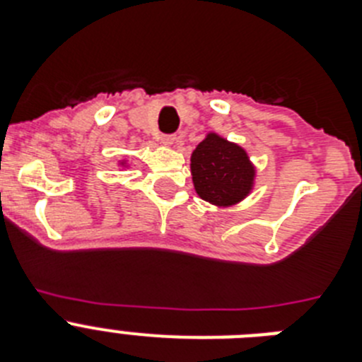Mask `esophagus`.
<instances>
[{
  "mask_svg": "<svg viewBox=\"0 0 362 362\" xmlns=\"http://www.w3.org/2000/svg\"><path fill=\"white\" fill-rule=\"evenodd\" d=\"M161 143L165 146H175V143H177V137H175V136H161Z\"/></svg>",
  "mask_w": 362,
  "mask_h": 362,
  "instance_id": "obj_1",
  "label": "esophagus"
}]
</instances>
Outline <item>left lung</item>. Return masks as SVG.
Instances as JSON below:
<instances>
[{
  "label": "left lung",
  "instance_id": "1",
  "mask_svg": "<svg viewBox=\"0 0 362 362\" xmlns=\"http://www.w3.org/2000/svg\"><path fill=\"white\" fill-rule=\"evenodd\" d=\"M190 172L197 196L217 209L235 206L250 196L257 175L248 152L217 132L206 134L192 152Z\"/></svg>",
  "mask_w": 362,
  "mask_h": 362
}]
</instances>
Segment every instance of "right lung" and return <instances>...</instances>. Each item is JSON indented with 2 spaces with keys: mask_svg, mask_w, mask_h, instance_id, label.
<instances>
[{
  "mask_svg": "<svg viewBox=\"0 0 362 362\" xmlns=\"http://www.w3.org/2000/svg\"><path fill=\"white\" fill-rule=\"evenodd\" d=\"M117 165H119V168H129V159L127 158L119 159V161H117Z\"/></svg>",
  "mask_w": 362,
  "mask_h": 362,
  "instance_id": "1",
  "label": "right lung"
}]
</instances>
